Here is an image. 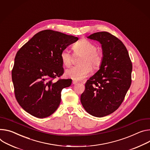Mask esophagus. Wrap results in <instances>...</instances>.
<instances>
[{"label":"esophagus","mask_w":150,"mask_h":150,"mask_svg":"<svg viewBox=\"0 0 150 150\" xmlns=\"http://www.w3.org/2000/svg\"><path fill=\"white\" fill-rule=\"evenodd\" d=\"M77 83H78V81H75V80H73V81H72V84H77Z\"/></svg>","instance_id":"1"}]
</instances>
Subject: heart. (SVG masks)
Returning <instances> with one entry per match:
<instances>
[{"mask_svg": "<svg viewBox=\"0 0 150 150\" xmlns=\"http://www.w3.org/2000/svg\"><path fill=\"white\" fill-rule=\"evenodd\" d=\"M73 50L76 55H82L79 64L81 65L72 67L65 71V75L75 80L85 78L91 71V66L94 71L98 70L101 66L103 54L102 51L97 50V46L90 40L83 39L79 40L73 46ZM61 60L66 67L72 64V55L69 50H63L60 54ZM91 66L90 67V66Z\"/></svg>", "mask_w": 150, "mask_h": 150, "instance_id": "obj_1", "label": "heart"}]
</instances>
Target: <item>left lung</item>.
<instances>
[{
  "label": "left lung",
  "instance_id": "1",
  "mask_svg": "<svg viewBox=\"0 0 150 150\" xmlns=\"http://www.w3.org/2000/svg\"><path fill=\"white\" fill-rule=\"evenodd\" d=\"M102 45L103 60L99 70L87 81L81 102L90 115L103 117L116 111L132 83V64L121 40L107 32L87 37Z\"/></svg>",
  "mask_w": 150,
  "mask_h": 150
}]
</instances>
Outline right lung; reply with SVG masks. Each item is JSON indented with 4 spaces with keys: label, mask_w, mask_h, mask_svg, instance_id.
<instances>
[{
    "label": "right lung",
    "mask_w": 150,
    "mask_h": 150,
    "mask_svg": "<svg viewBox=\"0 0 150 150\" xmlns=\"http://www.w3.org/2000/svg\"><path fill=\"white\" fill-rule=\"evenodd\" d=\"M78 38L51 30L35 35L17 52L12 71L16 98L24 111L39 118L51 115L61 102L63 88L72 79L63 74L60 54Z\"/></svg>",
    "instance_id": "obj_1"
}]
</instances>
